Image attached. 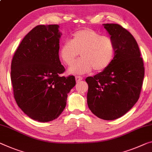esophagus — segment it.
Returning <instances> with one entry per match:
<instances>
[{
	"label": "esophagus",
	"mask_w": 152,
	"mask_h": 152,
	"mask_svg": "<svg viewBox=\"0 0 152 152\" xmlns=\"http://www.w3.org/2000/svg\"><path fill=\"white\" fill-rule=\"evenodd\" d=\"M82 79H83V77L81 76H76L75 77V80H76L77 83H79L81 80H82Z\"/></svg>",
	"instance_id": "1"
}]
</instances>
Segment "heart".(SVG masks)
<instances>
[{
  "mask_svg": "<svg viewBox=\"0 0 152 152\" xmlns=\"http://www.w3.org/2000/svg\"><path fill=\"white\" fill-rule=\"evenodd\" d=\"M115 47L108 36L90 28L79 30L73 33L71 41H66L60 49V58L67 65L75 61L80 53L81 59L69 69V73L81 75L90 73L93 69L102 71L113 60Z\"/></svg>",
  "mask_w": 152,
  "mask_h": 152,
  "instance_id": "1",
  "label": "heart"
}]
</instances>
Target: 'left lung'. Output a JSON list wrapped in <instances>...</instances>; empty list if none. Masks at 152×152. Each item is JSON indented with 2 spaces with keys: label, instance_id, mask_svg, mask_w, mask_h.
<instances>
[{
  "label": "left lung",
  "instance_id": "1",
  "mask_svg": "<svg viewBox=\"0 0 152 152\" xmlns=\"http://www.w3.org/2000/svg\"><path fill=\"white\" fill-rule=\"evenodd\" d=\"M112 39L115 53L107 69L86 79L88 84L87 102L98 118L113 120L134 105L141 93L145 69L136 40L117 24H104Z\"/></svg>",
  "mask_w": 152,
  "mask_h": 152
}]
</instances>
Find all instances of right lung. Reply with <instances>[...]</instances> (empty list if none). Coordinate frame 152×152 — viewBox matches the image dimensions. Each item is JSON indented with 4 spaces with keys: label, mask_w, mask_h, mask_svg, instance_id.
<instances>
[{
    "label": "right lung",
    "mask_w": 152,
    "mask_h": 152,
    "mask_svg": "<svg viewBox=\"0 0 152 152\" xmlns=\"http://www.w3.org/2000/svg\"><path fill=\"white\" fill-rule=\"evenodd\" d=\"M59 26L39 25L24 37L11 62V79L18 105L32 120L48 122L59 117L67 94L75 86L71 75L61 77Z\"/></svg>",
    "instance_id": "right-lung-1"
}]
</instances>
